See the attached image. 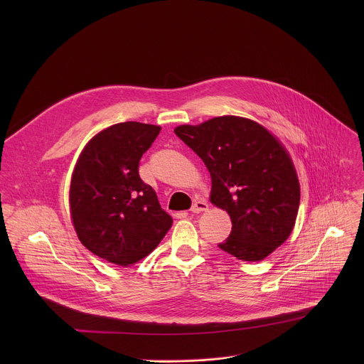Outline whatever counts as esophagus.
<instances>
[{"instance_id": "1", "label": "esophagus", "mask_w": 364, "mask_h": 364, "mask_svg": "<svg viewBox=\"0 0 364 364\" xmlns=\"http://www.w3.org/2000/svg\"><path fill=\"white\" fill-rule=\"evenodd\" d=\"M207 209H209V204H207L204 200H196L194 204H193V207H191V212L197 215V213L205 212Z\"/></svg>"}]
</instances>
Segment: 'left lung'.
<instances>
[{"instance_id":"1","label":"left lung","mask_w":364,"mask_h":364,"mask_svg":"<svg viewBox=\"0 0 364 364\" xmlns=\"http://www.w3.org/2000/svg\"><path fill=\"white\" fill-rule=\"evenodd\" d=\"M205 164L210 201L228 212L232 232L219 247L240 261L257 262L292 233L299 180L282 142L252 119L223 115L174 129Z\"/></svg>"}]
</instances>
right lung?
Returning <instances> with one entry per match:
<instances>
[{
	"label": "right lung",
	"mask_w": 364,
	"mask_h": 364,
	"mask_svg": "<svg viewBox=\"0 0 364 364\" xmlns=\"http://www.w3.org/2000/svg\"><path fill=\"white\" fill-rule=\"evenodd\" d=\"M160 131L132 121L102 129L87 141L72 173L69 205L79 240L119 267L149 255L173 225L138 174L142 154Z\"/></svg>",
	"instance_id": "add662e5"
}]
</instances>
